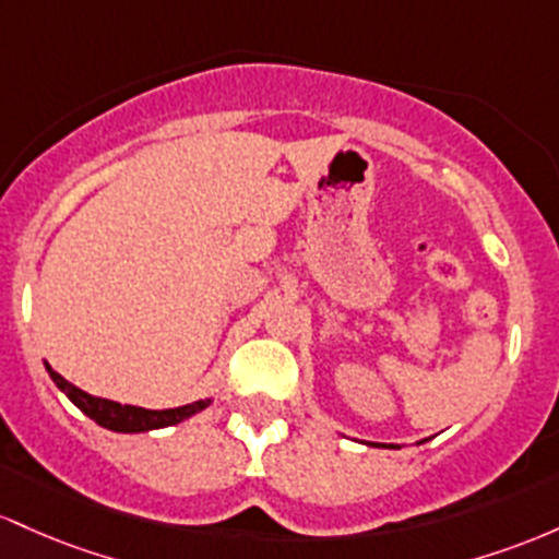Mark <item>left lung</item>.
I'll return each instance as SVG.
<instances>
[{"label":"left lung","mask_w":559,"mask_h":559,"mask_svg":"<svg viewBox=\"0 0 559 559\" xmlns=\"http://www.w3.org/2000/svg\"><path fill=\"white\" fill-rule=\"evenodd\" d=\"M428 441V438H425ZM425 441H417V443H425ZM367 447H382V449H401L399 443H367Z\"/></svg>","instance_id":"left-lung-1"}]
</instances>
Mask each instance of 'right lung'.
<instances>
[{"label": "right lung", "instance_id": "right-lung-1", "mask_svg": "<svg viewBox=\"0 0 559 559\" xmlns=\"http://www.w3.org/2000/svg\"><path fill=\"white\" fill-rule=\"evenodd\" d=\"M44 367H47L49 378H52L55 385H58L86 417L94 419L99 428L112 430V432H147V430L168 428V425H179L185 423V419H190L192 415H198V412H203L213 401V399H200V401H192V404L177 406V409H144V406L118 404V401L92 396V393L81 391V388L73 385V382H68L62 374L55 372L47 361H44Z\"/></svg>", "mask_w": 559, "mask_h": 559}]
</instances>
